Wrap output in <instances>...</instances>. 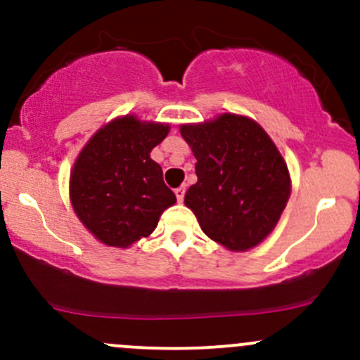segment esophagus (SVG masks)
<instances>
[{"mask_svg": "<svg viewBox=\"0 0 360 360\" xmlns=\"http://www.w3.org/2000/svg\"><path fill=\"white\" fill-rule=\"evenodd\" d=\"M174 193H176L177 202H183L184 200V195H186V186L176 188V190H174Z\"/></svg>", "mask_w": 360, "mask_h": 360, "instance_id": "esophagus-1", "label": "esophagus"}]
</instances>
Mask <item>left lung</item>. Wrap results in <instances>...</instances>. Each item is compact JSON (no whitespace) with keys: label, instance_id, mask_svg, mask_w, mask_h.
<instances>
[{"label":"left lung","instance_id":"left-lung-1","mask_svg":"<svg viewBox=\"0 0 360 360\" xmlns=\"http://www.w3.org/2000/svg\"><path fill=\"white\" fill-rule=\"evenodd\" d=\"M179 130L197 158L198 177L184 203L203 233L230 250L256 248L271 233L291 195L281 151L254 120L231 112Z\"/></svg>","mask_w":360,"mask_h":360}]
</instances>
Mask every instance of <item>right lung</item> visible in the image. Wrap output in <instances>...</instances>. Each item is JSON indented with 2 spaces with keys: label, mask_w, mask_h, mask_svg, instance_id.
<instances>
[{
  "label": "right lung",
  "mask_w": 360,
  "mask_h": 360,
  "mask_svg": "<svg viewBox=\"0 0 360 360\" xmlns=\"http://www.w3.org/2000/svg\"><path fill=\"white\" fill-rule=\"evenodd\" d=\"M167 123L122 116L97 130L76 158L69 179L72 209L86 230L111 248H129L153 233L176 203L150 153L169 134Z\"/></svg>",
  "instance_id": "add662e5"
}]
</instances>
